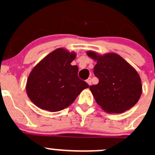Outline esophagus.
Wrapping results in <instances>:
<instances>
[{
    "mask_svg": "<svg viewBox=\"0 0 155 155\" xmlns=\"http://www.w3.org/2000/svg\"><path fill=\"white\" fill-rule=\"evenodd\" d=\"M86 82H87V84H88V85H91V78H87V80H86Z\"/></svg>",
    "mask_w": 155,
    "mask_h": 155,
    "instance_id": "obj_1",
    "label": "esophagus"
}]
</instances>
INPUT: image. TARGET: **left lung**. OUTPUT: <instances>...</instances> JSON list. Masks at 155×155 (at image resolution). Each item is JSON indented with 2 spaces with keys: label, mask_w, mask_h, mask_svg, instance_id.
I'll list each match as a JSON object with an SVG mask.
<instances>
[{
  "label": "left lung",
  "mask_w": 155,
  "mask_h": 155,
  "mask_svg": "<svg viewBox=\"0 0 155 155\" xmlns=\"http://www.w3.org/2000/svg\"><path fill=\"white\" fill-rule=\"evenodd\" d=\"M86 53L96 61L94 74L99 81L89 88L97 104L108 113H123L136 105L142 94L137 71L117 53Z\"/></svg>",
  "instance_id": "8db88e82"
}]
</instances>
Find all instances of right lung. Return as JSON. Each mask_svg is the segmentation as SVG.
Wrapping results in <instances>:
<instances>
[{"instance_id":"add662e5","label":"right lung","mask_w":155,"mask_h":155,"mask_svg":"<svg viewBox=\"0 0 155 155\" xmlns=\"http://www.w3.org/2000/svg\"><path fill=\"white\" fill-rule=\"evenodd\" d=\"M75 58L76 53L58 48L31 70L25 89L37 107L52 113L63 110L89 87L78 77V67L71 64Z\"/></svg>"}]
</instances>
